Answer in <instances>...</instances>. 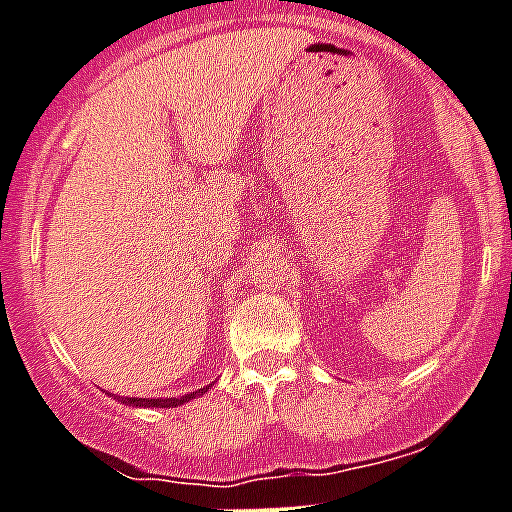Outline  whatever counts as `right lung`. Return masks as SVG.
<instances>
[{"mask_svg":"<svg viewBox=\"0 0 512 512\" xmlns=\"http://www.w3.org/2000/svg\"><path fill=\"white\" fill-rule=\"evenodd\" d=\"M208 387L198 389V392H191L186 394V397H168V399H140V397H118V402H123V405H133V407H178L183 405V402H188V399H196L198 394H206Z\"/></svg>","mask_w":512,"mask_h":512,"instance_id":"1","label":"right lung"}]
</instances>
